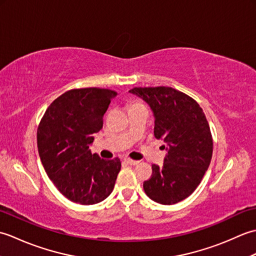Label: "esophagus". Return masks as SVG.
<instances>
[{"label": "esophagus", "instance_id": "esophagus-1", "mask_svg": "<svg viewBox=\"0 0 256 256\" xmlns=\"http://www.w3.org/2000/svg\"><path fill=\"white\" fill-rule=\"evenodd\" d=\"M124 160L128 162V164H130V165H136V164H138V160H132V158H130V157H125L124 158Z\"/></svg>", "mask_w": 256, "mask_h": 256}]
</instances>
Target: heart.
Listing matches in <instances>:
<instances>
[{
  "mask_svg": "<svg viewBox=\"0 0 256 256\" xmlns=\"http://www.w3.org/2000/svg\"><path fill=\"white\" fill-rule=\"evenodd\" d=\"M135 103H138V102H135Z\"/></svg>",
  "mask_w": 256,
  "mask_h": 256,
  "instance_id": "1",
  "label": "heart"
}]
</instances>
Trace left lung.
<instances>
[{
    "label": "left lung",
    "instance_id": "1",
    "mask_svg": "<svg viewBox=\"0 0 256 256\" xmlns=\"http://www.w3.org/2000/svg\"><path fill=\"white\" fill-rule=\"evenodd\" d=\"M130 92L148 103L155 138L168 144L162 165H152L144 192L158 204H177L194 192L210 165L214 140L208 121L197 101L170 86H135Z\"/></svg>",
    "mask_w": 256,
    "mask_h": 256
}]
</instances>
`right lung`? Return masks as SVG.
Here are the masks:
<instances>
[{
    "mask_svg": "<svg viewBox=\"0 0 256 256\" xmlns=\"http://www.w3.org/2000/svg\"><path fill=\"white\" fill-rule=\"evenodd\" d=\"M116 91L72 89L47 108L37 128V148L48 177L64 197L94 204L112 192L121 162L90 153L92 134L103 126V116Z\"/></svg>",
    "mask_w": 256,
    "mask_h": 256,
    "instance_id": "1",
    "label": "right lung"
}]
</instances>
